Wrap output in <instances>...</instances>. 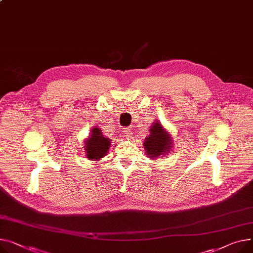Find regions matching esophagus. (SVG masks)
<instances>
[{
	"label": "esophagus",
	"mask_w": 253,
	"mask_h": 253,
	"mask_svg": "<svg viewBox=\"0 0 253 253\" xmlns=\"http://www.w3.org/2000/svg\"><path fill=\"white\" fill-rule=\"evenodd\" d=\"M124 134H125V136L128 138V139H130V138H132V132H131V129L130 128H124Z\"/></svg>",
	"instance_id": "esophagus-1"
}]
</instances>
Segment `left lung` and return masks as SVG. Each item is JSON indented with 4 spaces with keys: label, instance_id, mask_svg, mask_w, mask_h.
<instances>
[{
    "label": "left lung",
    "instance_id": "left-lung-1",
    "mask_svg": "<svg viewBox=\"0 0 253 253\" xmlns=\"http://www.w3.org/2000/svg\"><path fill=\"white\" fill-rule=\"evenodd\" d=\"M172 140L170 135L162 127L161 124L155 123L150 128V135L145 138V151L150 158H158L167 155L171 151Z\"/></svg>",
    "mask_w": 253,
    "mask_h": 253
}]
</instances>
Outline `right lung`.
<instances>
[{"label":"right lung","instance_id":"right-lung-1","mask_svg":"<svg viewBox=\"0 0 253 253\" xmlns=\"http://www.w3.org/2000/svg\"><path fill=\"white\" fill-rule=\"evenodd\" d=\"M90 134L91 135L85 141V155L89 160H98L107 155L110 149L111 140L106 138L98 128H93Z\"/></svg>","mask_w":253,"mask_h":253}]
</instances>
